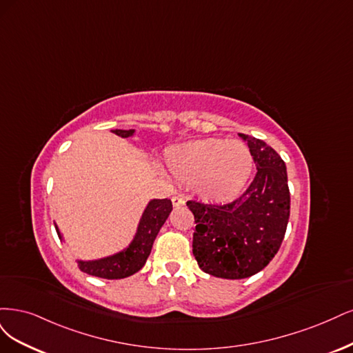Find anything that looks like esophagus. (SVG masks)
<instances>
[{"instance_id":"1","label":"esophagus","mask_w":353,"mask_h":353,"mask_svg":"<svg viewBox=\"0 0 353 353\" xmlns=\"http://www.w3.org/2000/svg\"><path fill=\"white\" fill-rule=\"evenodd\" d=\"M172 202H173V207H183L185 205V199L181 196H173Z\"/></svg>"}]
</instances>
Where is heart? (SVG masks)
Wrapping results in <instances>:
<instances>
[{"label":"heart","mask_w":353,"mask_h":353,"mask_svg":"<svg viewBox=\"0 0 353 353\" xmlns=\"http://www.w3.org/2000/svg\"><path fill=\"white\" fill-rule=\"evenodd\" d=\"M164 167L180 183L193 185L203 201L227 202L246 186L254 158L241 141L210 138L168 148Z\"/></svg>","instance_id":"heart-1"}]
</instances>
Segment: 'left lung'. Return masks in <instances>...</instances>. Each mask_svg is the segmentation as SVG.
I'll use <instances>...</instances> for the list:
<instances>
[{
    "label": "left lung",
    "instance_id": "1",
    "mask_svg": "<svg viewBox=\"0 0 353 353\" xmlns=\"http://www.w3.org/2000/svg\"><path fill=\"white\" fill-rule=\"evenodd\" d=\"M256 165L241 198L224 205L188 201L195 217L193 255L207 274L239 280L251 277L279 252L290 215L286 164L264 141L239 133Z\"/></svg>",
    "mask_w": 353,
    "mask_h": 353
}]
</instances>
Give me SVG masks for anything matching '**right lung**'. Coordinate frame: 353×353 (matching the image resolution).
Here are the masks:
<instances>
[{"instance_id":"obj_1","label":"right lung","mask_w":353,"mask_h":353,"mask_svg":"<svg viewBox=\"0 0 353 353\" xmlns=\"http://www.w3.org/2000/svg\"><path fill=\"white\" fill-rule=\"evenodd\" d=\"M121 138H129L134 133L133 129L130 130H111ZM173 205L170 199H152L148 203L136 234L133 237L132 243L121 252H117L111 256H105L101 259L94 261H82L77 259V267L83 272H88L89 276H95L101 279L108 280H117V279H126L134 272H138L146 263L148 256L151 254V249L154 245L155 237L160 232L163 224L168 219L170 212H172ZM55 224V223H54ZM57 234H59L60 241H63V236L55 224Z\"/></svg>"}]
</instances>
